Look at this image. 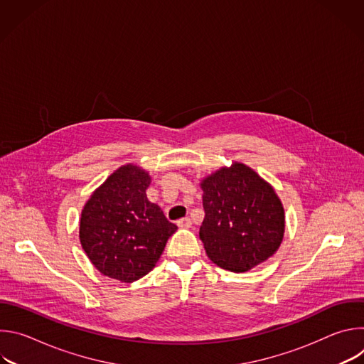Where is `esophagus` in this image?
Wrapping results in <instances>:
<instances>
[{
  "label": "esophagus",
  "mask_w": 364,
  "mask_h": 364,
  "mask_svg": "<svg viewBox=\"0 0 364 364\" xmlns=\"http://www.w3.org/2000/svg\"><path fill=\"white\" fill-rule=\"evenodd\" d=\"M177 225H178V228H181V229H188V228H191V220H190L188 218H184V219H180V220L177 222Z\"/></svg>",
  "instance_id": "34e87169"
}]
</instances>
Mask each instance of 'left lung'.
Segmentation results:
<instances>
[{
	"instance_id": "8db88e82",
	"label": "left lung",
	"mask_w": 364,
	"mask_h": 364,
	"mask_svg": "<svg viewBox=\"0 0 364 364\" xmlns=\"http://www.w3.org/2000/svg\"><path fill=\"white\" fill-rule=\"evenodd\" d=\"M200 186L205 216L198 235L212 262L232 272H246L278 250L285 232L284 207L261 176L233 163Z\"/></svg>"
}]
</instances>
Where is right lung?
Returning <instances> with one entry per match:
<instances>
[{
  "label": "right lung",
  "instance_id": "add662e5",
  "mask_svg": "<svg viewBox=\"0 0 364 364\" xmlns=\"http://www.w3.org/2000/svg\"><path fill=\"white\" fill-rule=\"evenodd\" d=\"M149 174L132 164L119 167L86 201L79 226L82 247L105 277L134 282L146 275L177 226L146 198Z\"/></svg>",
  "mask_w": 364,
  "mask_h": 364
}]
</instances>
